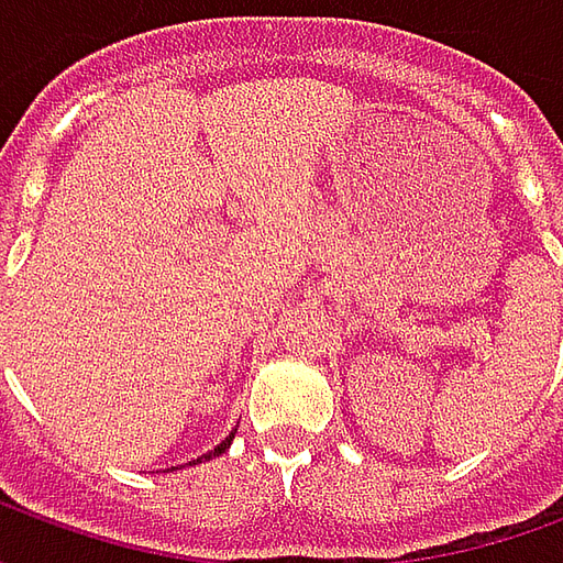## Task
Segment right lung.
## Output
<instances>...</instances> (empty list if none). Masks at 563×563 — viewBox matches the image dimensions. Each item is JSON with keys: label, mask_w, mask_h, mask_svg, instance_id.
<instances>
[{"label": "right lung", "mask_w": 563, "mask_h": 563, "mask_svg": "<svg viewBox=\"0 0 563 563\" xmlns=\"http://www.w3.org/2000/svg\"><path fill=\"white\" fill-rule=\"evenodd\" d=\"M232 437H234V431H232V434H229V437H225V440H222L220 446H213V449H210V452H208V455H201V459L210 461V459H217V455H222L225 449L232 446ZM201 459H196V461H201ZM196 461H192V464H196Z\"/></svg>", "instance_id": "1"}]
</instances>
